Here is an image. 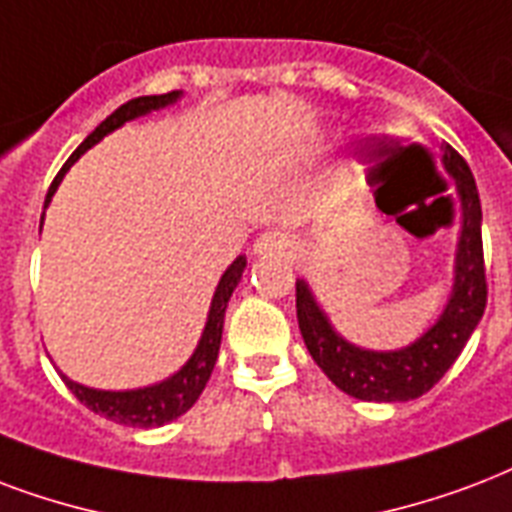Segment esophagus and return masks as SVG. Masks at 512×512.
<instances>
[{
  "instance_id": "obj_1",
  "label": "esophagus",
  "mask_w": 512,
  "mask_h": 512,
  "mask_svg": "<svg viewBox=\"0 0 512 512\" xmlns=\"http://www.w3.org/2000/svg\"><path fill=\"white\" fill-rule=\"evenodd\" d=\"M257 255H271V257H290L295 252V244H292L284 233L279 230H268L263 233L255 244Z\"/></svg>"
}]
</instances>
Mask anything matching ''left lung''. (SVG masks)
I'll list each match as a JSON object with an SVG mask.
<instances>
[{
	"label": "left lung",
	"mask_w": 512,
	"mask_h": 512,
	"mask_svg": "<svg viewBox=\"0 0 512 512\" xmlns=\"http://www.w3.org/2000/svg\"><path fill=\"white\" fill-rule=\"evenodd\" d=\"M443 163L454 174L456 193L462 198V233L456 244L454 290L448 306L419 341L397 351H370L343 341L314 300L308 284L303 279L295 282L298 325L308 354L341 392L357 400L405 403L429 392L462 354L464 343L470 341L486 311L489 287L483 268V214L478 187L470 166L451 144H446Z\"/></svg>",
	"instance_id": "8db88e82"
}]
</instances>
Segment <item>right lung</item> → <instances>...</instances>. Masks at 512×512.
<instances>
[{"label": "right lung", "instance_id": "add662e5", "mask_svg": "<svg viewBox=\"0 0 512 512\" xmlns=\"http://www.w3.org/2000/svg\"><path fill=\"white\" fill-rule=\"evenodd\" d=\"M179 99V91L171 93H161V96H139V99L126 101L123 107H117L112 115L96 126L88 139H85L77 150L69 155V161L61 166V171L53 179V185L48 190V201L50 195L56 193L58 182L64 179V174L69 171L80 155L85 150H91L93 144L101 142L104 136L112 134L115 128H120L128 120H134L139 115H147L152 109H161L169 107L174 101ZM45 201V206H48ZM45 217V212H42ZM247 268V257L239 255L230 268L222 273L220 284H217V290H214L212 298V308H209V319H206L204 335H201V341L195 346L193 357L182 365V370H177L174 376L161 381V384L155 386H144V389H131V392H101V389H91V386L77 384V381H69L66 376H61L66 381V386L72 389V395L85 405V408H91L93 413H99L104 419L117 421V424H128V427H161V424H169L177 416H182L185 411L193 408V403L201 397L204 392L206 381L212 376L214 362H217V354H220V341H222V322H225V308H228V300L236 290V284L241 282V273Z\"/></svg>", "mask_w": 512, "mask_h": 512}]
</instances>
